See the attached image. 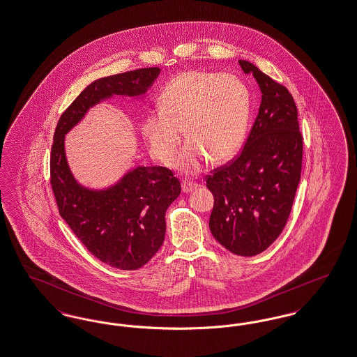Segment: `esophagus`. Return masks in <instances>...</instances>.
<instances>
[{
  "mask_svg": "<svg viewBox=\"0 0 357 357\" xmlns=\"http://www.w3.org/2000/svg\"><path fill=\"white\" fill-rule=\"evenodd\" d=\"M197 187V183L190 181V179H183L182 181V191L183 192H191Z\"/></svg>",
  "mask_w": 357,
  "mask_h": 357,
  "instance_id": "1",
  "label": "esophagus"
}]
</instances>
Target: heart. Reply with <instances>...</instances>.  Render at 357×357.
<instances>
[{
	"label": "heart",
	"instance_id": "obj_1",
	"mask_svg": "<svg viewBox=\"0 0 357 357\" xmlns=\"http://www.w3.org/2000/svg\"><path fill=\"white\" fill-rule=\"evenodd\" d=\"M250 91L231 74L185 72L165 86L159 110L142 118L143 137L150 151L167 162L181 142L188 139L172 165L179 172L197 174L208 160L234 157L245 138L250 121Z\"/></svg>",
	"mask_w": 357,
	"mask_h": 357
}]
</instances>
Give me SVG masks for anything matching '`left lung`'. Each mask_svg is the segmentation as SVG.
<instances>
[{
    "label": "left lung",
    "instance_id": "left-lung-1",
    "mask_svg": "<svg viewBox=\"0 0 357 357\" xmlns=\"http://www.w3.org/2000/svg\"><path fill=\"white\" fill-rule=\"evenodd\" d=\"M261 93L257 121L241 155L207 179L214 195L210 231L229 252L254 257L284 229L298 190L303 137L291 93L248 61Z\"/></svg>",
    "mask_w": 357,
    "mask_h": 357
}]
</instances>
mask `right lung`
I'll use <instances>...</instances> for the list:
<instances>
[{"instance_id":"obj_1","label":"right lung","mask_w":357,"mask_h":357,"mask_svg":"<svg viewBox=\"0 0 357 357\" xmlns=\"http://www.w3.org/2000/svg\"><path fill=\"white\" fill-rule=\"evenodd\" d=\"M159 74V68H146L91 82L61 115L52 146L50 182L59 214L94 257L118 270H138L157 254L165 215L181 194L179 179L166 167L138 165L106 187L82 185L68 162L65 138L103 100H143Z\"/></svg>"}]
</instances>
